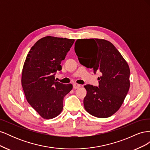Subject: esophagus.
Returning a JSON list of instances; mask_svg holds the SVG:
<instances>
[{
	"mask_svg": "<svg viewBox=\"0 0 150 150\" xmlns=\"http://www.w3.org/2000/svg\"><path fill=\"white\" fill-rule=\"evenodd\" d=\"M81 87V85H79V84H73V88L74 89H78V88H79Z\"/></svg>",
	"mask_w": 150,
	"mask_h": 150,
	"instance_id": "34e87169",
	"label": "esophagus"
}]
</instances>
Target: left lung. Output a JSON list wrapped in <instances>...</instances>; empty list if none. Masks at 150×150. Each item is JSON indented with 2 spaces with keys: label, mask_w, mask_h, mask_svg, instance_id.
<instances>
[{
  "label": "left lung",
  "mask_w": 150,
  "mask_h": 150,
  "mask_svg": "<svg viewBox=\"0 0 150 150\" xmlns=\"http://www.w3.org/2000/svg\"><path fill=\"white\" fill-rule=\"evenodd\" d=\"M74 50L81 64L101 75L98 78V87L84 86L87 91L85 110L101 118L112 116L122 105L129 89L128 63L114 45L104 39H78Z\"/></svg>",
  "instance_id": "1"
}]
</instances>
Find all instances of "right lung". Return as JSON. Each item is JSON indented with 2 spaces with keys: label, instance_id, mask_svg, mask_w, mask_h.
<instances>
[{
  "label": "right lung",
  "instance_id": "add662e5",
  "mask_svg": "<svg viewBox=\"0 0 150 150\" xmlns=\"http://www.w3.org/2000/svg\"><path fill=\"white\" fill-rule=\"evenodd\" d=\"M74 39L47 36L39 39L27 56L22 73V86L27 101L44 119H52L61 112L63 99L72 89L55 80L61 62Z\"/></svg>",
  "mask_w": 150,
  "mask_h": 150
}]
</instances>
